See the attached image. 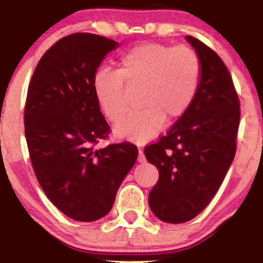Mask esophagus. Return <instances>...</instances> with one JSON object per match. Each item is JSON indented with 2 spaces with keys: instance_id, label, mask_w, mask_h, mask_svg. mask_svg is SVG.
Masks as SVG:
<instances>
[{
  "instance_id": "esophagus-1",
  "label": "esophagus",
  "mask_w": 263,
  "mask_h": 263,
  "mask_svg": "<svg viewBox=\"0 0 263 263\" xmlns=\"http://www.w3.org/2000/svg\"><path fill=\"white\" fill-rule=\"evenodd\" d=\"M138 160H139V163H145V161H146L145 153H143V151H142L141 148L139 149V157H138Z\"/></svg>"
}]
</instances>
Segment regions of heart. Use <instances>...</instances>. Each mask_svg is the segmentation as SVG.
Returning a JSON list of instances; mask_svg holds the SVG:
<instances>
[{
	"label": "heart",
	"instance_id": "b5f03b06",
	"mask_svg": "<svg viewBox=\"0 0 263 263\" xmlns=\"http://www.w3.org/2000/svg\"><path fill=\"white\" fill-rule=\"evenodd\" d=\"M200 71L199 56L189 46L146 43L125 52L117 61L116 71H97L92 85L103 114L114 123L125 112L124 84L141 86L142 109L127 115L115 132L120 138L142 143L156 136L165 121H177L189 110Z\"/></svg>",
	"mask_w": 263,
	"mask_h": 263
}]
</instances>
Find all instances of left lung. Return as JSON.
<instances>
[{"mask_svg":"<svg viewBox=\"0 0 263 263\" xmlns=\"http://www.w3.org/2000/svg\"><path fill=\"white\" fill-rule=\"evenodd\" d=\"M201 80L189 110L159 141L145 147L147 160L159 171L151 190V211L160 220H192L211 202L236 154L240 104L231 74L218 56L195 37Z\"/></svg>","mask_w":263,"mask_h":263,"instance_id":"8db88e82","label":"left lung"}]
</instances>
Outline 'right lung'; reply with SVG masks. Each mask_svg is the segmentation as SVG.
I'll return each instance as SVG.
<instances>
[{"label": "right lung", "instance_id": "obj_1", "mask_svg": "<svg viewBox=\"0 0 263 263\" xmlns=\"http://www.w3.org/2000/svg\"><path fill=\"white\" fill-rule=\"evenodd\" d=\"M116 46L98 34L66 35L46 50L28 85L24 123L32 167L48 199L78 221L109 213L139 154L128 141L96 148L111 129L93 77Z\"/></svg>", "mask_w": 263, "mask_h": 263}]
</instances>
